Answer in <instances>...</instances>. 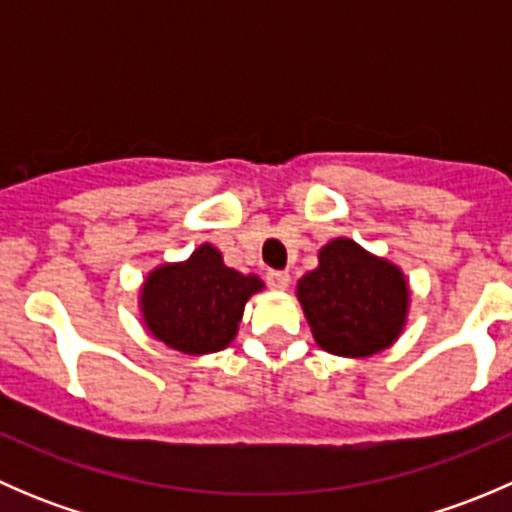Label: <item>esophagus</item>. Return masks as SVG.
<instances>
[{"instance_id": "1", "label": "esophagus", "mask_w": 512, "mask_h": 512, "mask_svg": "<svg viewBox=\"0 0 512 512\" xmlns=\"http://www.w3.org/2000/svg\"><path fill=\"white\" fill-rule=\"evenodd\" d=\"M267 285H270L272 289H287L289 287V272L270 270L267 272Z\"/></svg>"}]
</instances>
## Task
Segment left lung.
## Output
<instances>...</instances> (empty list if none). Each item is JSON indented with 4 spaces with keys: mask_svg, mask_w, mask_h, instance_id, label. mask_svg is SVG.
Listing matches in <instances>:
<instances>
[{
    "mask_svg": "<svg viewBox=\"0 0 512 512\" xmlns=\"http://www.w3.org/2000/svg\"><path fill=\"white\" fill-rule=\"evenodd\" d=\"M317 260L297 282L314 342L349 359L389 349L409 322L411 287L404 270L349 237L327 242Z\"/></svg>",
    "mask_w": 512,
    "mask_h": 512,
    "instance_id": "8db88e82",
    "label": "left lung"
}]
</instances>
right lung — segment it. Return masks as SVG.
<instances>
[{"instance_id":"1","label":"right lung","mask_w":512,"mask_h":512,"mask_svg":"<svg viewBox=\"0 0 512 512\" xmlns=\"http://www.w3.org/2000/svg\"><path fill=\"white\" fill-rule=\"evenodd\" d=\"M265 282L223 262L218 247L203 242L188 260L160 262L143 280L138 309L151 337L188 356L223 352L240 329L242 312Z\"/></svg>"}]
</instances>
